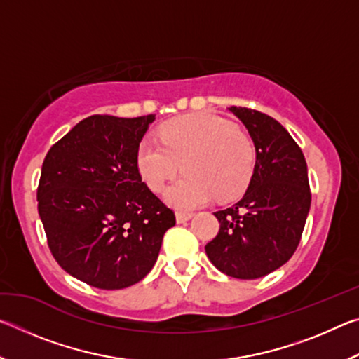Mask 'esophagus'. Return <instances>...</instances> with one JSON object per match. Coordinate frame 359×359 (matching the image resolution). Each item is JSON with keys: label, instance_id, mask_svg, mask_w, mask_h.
I'll use <instances>...</instances> for the list:
<instances>
[{"label": "esophagus", "instance_id": "34e87169", "mask_svg": "<svg viewBox=\"0 0 359 359\" xmlns=\"http://www.w3.org/2000/svg\"><path fill=\"white\" fill-rule=\"evenodd\" d=\"M191 217H193L191 212H182V210L175 212V220H177V223H185L187 220H190Z\"/></svg>", "mask_w": 359, "mask_h": 359}]
</instances>
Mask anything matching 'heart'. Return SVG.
I'll return each mask as SVG.
<instances>
[{"mask_svg": "<svg viewBox=\"0 0 359 359\" xmlns=\"http://www.w3.org/2000/svg\"><path fill=\"white\" fill-rule=\"evenodd\" d=\"M160 141L144 139L137 169L151 191L161 193L184 168L185 174L168 188L166 199L179 209H194L215 196L233 198L247 187L257 160L252 137L214 114H188L166 121Z\"/></svg>", "mask_w": 359, "mask_h": 359, "instance_id": "b5f03b06", "label": "heart"}]
</instances>
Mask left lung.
<instances>
[{
    "instance_id": "left-lung-1",
    "label": "left lung",
    "mask_w": 359,
    "mask_h": 359,
    "mask_svg": "<svg viewBox=\"0 0 359 359\" xmlns=\"http://www.w3.org/2000/svg\"><path fill=\"white\" fill-rule=\"evenodd\" d=\"M252 136L257 163L247 191L217 210L218 234L205 253L218 271L234 278H259L293 257L311 209L306 158L290 133L269 115L231 106Z\"/></svg>"
}]
</instances>
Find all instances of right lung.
I'll use <instances>...</instances> for the list:
<instances>
[{
    "label": "right lung",
    "mask_w": 359,
    "mask_h": 359,
    "mask_svg": "<svg viewBox=\"0 0 359 359\" xmlns=\"http://www.w3.org/2000/svg\"><path fill=\"white\" fill-rule=\"evenodd\" d=\"M154 115L83 118L47 151L38 210L53 258L79 280L121 290L149 274L174 210L137 169Z\"/></svg>",
    "instance_id": "right-lung-1"
}]
</instances>
